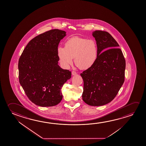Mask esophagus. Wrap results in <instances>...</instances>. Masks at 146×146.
I'll return each instance as SVG.
<instances>
[{
  "label": "esophagus",
  "instance_id": "34e87169",
  "mask_svg": "<svg viewBox=\"0 0 146 146\" xmlns=\"http://www.w3.org/2000/svg\"><path fill=\"white\" fill-rule=\"evenodd\" d=\"M72 75H76L77 73L75 72V71H73L72 72Z\"/></svg>",
  "mask_w": 146,
  "mask_h": 146
}]
</instances>
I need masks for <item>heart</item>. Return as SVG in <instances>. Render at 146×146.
<instances>
[{
    "mask_svg": "<svg viewBox=\"0 0 146 146\" xmlns=\"http://www.w3.org/2000/svg\"><path fill=\"white\" fill-rule=\"evenodd\" d=\"M57 54L65 68L69 67L74 58V62L80 69H88L97 61L98 48L94 40L74 36L66 41L65 47H58Z\"/></svg>",
    "mask_w": 146,
    "mask_h": 146,
    "instance_id": "b5f03b06",
    "label": "heart"
}]
</instances>
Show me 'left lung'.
<instances>
[{
  "mask_svg": "<svg viewBox=\"0 0 146 146\" xmlns=\"http://www.w3.org/2000/svg\"><path fill=\"white\" fill-rule=\"evenodd\" d=\"M98 56L92 67L80 74L84 85L82 95L85 103L92 106L111 102L123 85L125 60L118 43L107 32L96 30Z\"/></svg>",
  "mask_w": 146,
  "mask_h": 146,
  "instance_id": "8db88e82",
  "label": "left lung"
}]
</instances>
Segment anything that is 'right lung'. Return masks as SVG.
I'll use <instances>...</instances> for the list:
<instances>
[{
    "label": "right lung",
    "instance_id": "right-lung-1",
    "mask_svg": "<svg viewBox=\"0 0 146 146\" xmlns=\"http://www.w3.org/2000/svg\"><path fill=\"white\" fill-rule=\"evenodd\" d=\"M66 35V32L58 29L41 34L30 41L19 58V82L36 105L52 107L63 99L61 89L71 72L59 66L57 48Z\"/></svg>",
    "mask_w": 146,
    "mask_h": 146
}]
</instances>
